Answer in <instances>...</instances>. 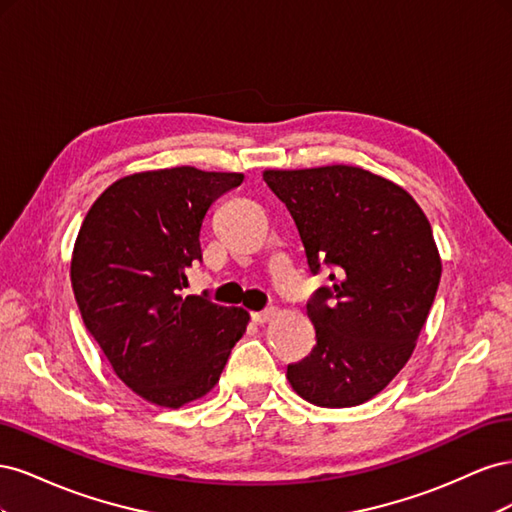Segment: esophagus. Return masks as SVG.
<instances>
[{
	"instance_id": "34e87169",
	"label": "esophagus",
	"mask_w": 512,
	"mask_h": 512,
	"mask_svg": "<svg viewBox=\"0 0 512 512\" xmlns=\"http://www.w3.org/2000/svg\"><path fill=\"white\" fill-rule=\"evenodd\" d=\"M275 316H277V309H275V307H267V309H262V312H254V314H252V320H254L256 324H265V322L273 320Z\"/></svg>"
}]
</instances>
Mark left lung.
<instances>
[{"label":"left lung","instance_id":"obj_1","mask_svg":"<svg viewBox=\"0 0 512 512\" xmlns=\"http://www.w3.org/2000/svg\"><path fill=\"white\" fill-rule=\"evenodd\" d=\"M262 177L297 224L309 273L331 269V284L307 299L316 346L286 376L309 404L359 406L408 363L436 299L429 220L406 190L356 166Z\"/></svg>","mask_w":512,"mask_h":512}]
</instances>
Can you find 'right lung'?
Listing matches in <instances>:
<instances>
[{"label":"right lung","instance_id":"right-lung-1","mask_svg":"<svg viewBox=\"0 0 512 512\" xmlns=\"http://www.w3.org/2000/svg\"><path fill=\"white\" fill-rule=\"evenodd\" d=\"M239 173L192 166L115 181L85 215L70 280L89 335L115 374L151 404L179 408L209 393L250 320L203 294L183 297L203 262L200 230Z\"/></svg>","mask_w":512,"mask_h":512}]
</instances>
